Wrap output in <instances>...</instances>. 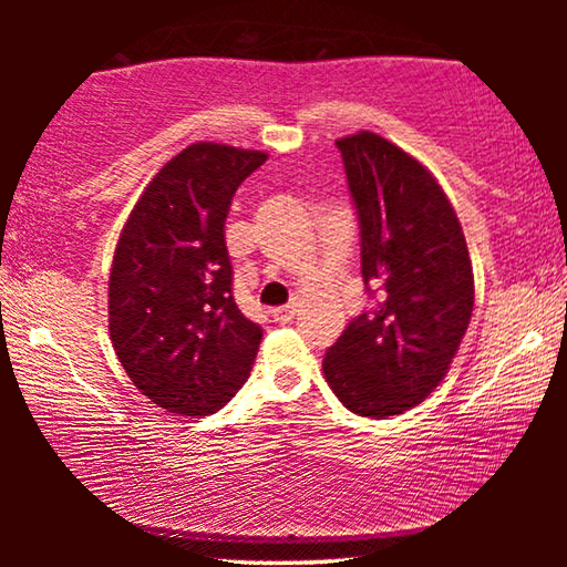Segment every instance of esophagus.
<instances>
[{"instance_id":"34e87169","label":"esophagus","mask_w":567,"mask_h":567,"mask_svg":"<svg viewBox=\"0 0 567 567\" xmlns=\"http://www.w3.org/2000/svg\"><path fill=\"white\" fill-rule=\"evenodd\" d=\"M295 305H285V307H275V310H272V320L275 322H290L292 318H295Z\"/></svg>"}]
</instances>
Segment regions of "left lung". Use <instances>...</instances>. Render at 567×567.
<instances>
[{"label":"left lung","instance_id":"obj_1","mask_svg":"<svg viewBox=\"0 0 567 567\" xmlns=\"http://www.w3.org/2000/svg\"><path fill=\"white\" fill-rule=\"evenodd\" d=\"M334 145L358 209L362 280L379 297L328 348L322 372L350 412L385 420L447 375L473 315V265L453 205L415 157L375 132Z\"/></svg>","mask_w":567,"mask_h":567}]
</instances>
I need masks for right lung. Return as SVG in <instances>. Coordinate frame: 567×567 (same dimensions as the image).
<instances>
[{
	"label": "right lung",
	"instance_id": "add662e5",
	"mask_svg": "<svg viewBox=\"0 0 567 567\" xmlns=\"http://www.w3.org/2000/svg\"><path fill=\"white\" fill-rule=\"evenodd\" d=\"M265 152L197 142L150 182L110 272V334L124 372L167 412L213 415L245 385L260 324L233 297L225 219Z\"/></svg>",
	"mask_w": 567,
	"mask_h": 567
}]
</instances>
